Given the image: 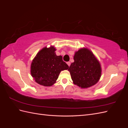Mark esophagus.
Returning <instances> with one entry per match:
<instances>
[{
    "instance_id": "34e87169",
    "label": "esophagus",
    "mask_w": 128,
    "mask_h": 128,
    "mask_svg": "<svg viewBox=\"0 0 128 128\" xmlns=\"http://www.w3.org/2000/svg\"><path fill=\"white\" fill-rule=\"evenodd\" d=\"M67 64H68V66L69 67V66H70V62H67Z\"/></svg>"
}]
</instances>
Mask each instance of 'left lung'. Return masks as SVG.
Masks as SVG:
<instances>
[{
    "label": "left lung",
    "mask_w": 128,
    "mask_h": 128,
    "mask_svg": "<svg viewBox=\"0 0 128 128\" xmlns=\"http://www.w3.org/2000/svg\"><path fill=\"white\" fill-rule=\"evenodd\" d=\"M74 60L68 69L74 84L86 88L98 83L102 76V67L91 50L80 48L75 52Z\"/></svg>",
    "instance_id": "left-lung-1"
}]
</instances>
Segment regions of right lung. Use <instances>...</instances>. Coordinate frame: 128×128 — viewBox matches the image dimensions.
<instances>
[{"label":"right lung","instance_id":"obj_1","mask_svg":"<svg viewBox=\"0 0 128 128\" xmlns=\"http://www.w3.org/2000/svg\"><path fill=\"white\" fill-rule=\"evenodd\" d=\"M56 50L53 46L44 47L37 53L31 64V75L35 82L41 86H53L60 72L69 68L62 60V56L56 55Z\"/></svg>","mask_w":128,"mask_h":128}]
</instances>
